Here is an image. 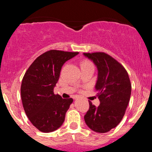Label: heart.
I'll return each mask as SVG.
<instances>
[{"label":"heart","instance_id":"1","mask_svg":"<svg viewBox=\"0 0 152 152\" xmlns=\"http://www.w3.org/2000/svg\"><path fill=\"white\" fill-rule=\"evenodd\" d=\"M88 65H92V64L88 61H84L83 63L81 64V66H88Z\"/></svg>","mask_w":152,"mask_h":152}]
</instances>
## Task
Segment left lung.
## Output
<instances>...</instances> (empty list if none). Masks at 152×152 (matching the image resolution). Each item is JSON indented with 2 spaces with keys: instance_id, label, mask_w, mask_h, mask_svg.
<instances>
[{
  "instance_id": "1",
  "label": "left lung",
  "mask_w": 152,
  "mask_h": 152,
  "mask_svg": "<svg viewBox=\"0 0 152 152\" xmlns=\"http://www.w3.org/2000/svg\"><path fill=\"white\" fill-rule=\"evenodd\" d=\"M83 56L97 68L95 88L101 102L96 107L89 102L85 122L94 132L106 133L117 126L124 116L132 92L129 77L123 66L108 54L96 52Z\"/></svg>"
}]
</instances>
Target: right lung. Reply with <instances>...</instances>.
Instances as JSON below:
<instances>
[{"label":"right lung","instance_id":"right-lung-1","mask_svg":"<svg viewBox=\"0 0 152 152\" xmlns=\"http://www.w3.org/2000/svg\"><path fill=\"white\" fill-rule=\"evenodd\" d=\"M78 52L50 50L38 56L22 80L20 94L24 111L32 124L44 133L61 126L73 99L53 94L61 68Z\"/></svg>","mask_w":152,"mask_h":152}]
</instances>
